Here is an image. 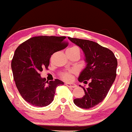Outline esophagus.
<instances>
[{
    "label": "esophagus",
    "mask_w": 132,
    "mask_h": 132,
    "mask_svg": "<svg viewBox=\"0 0 132 132\" xmlns=\"http://www.w3.org/2000/svg\"><path fill=\"white\" fill-rule=\"evenodd\" d=\"M66 86L69 87H71V88H75V87H77V85H76L75 84L66 83Z\"/></svg>",
    "instance_id": "1"
}]
</instances>
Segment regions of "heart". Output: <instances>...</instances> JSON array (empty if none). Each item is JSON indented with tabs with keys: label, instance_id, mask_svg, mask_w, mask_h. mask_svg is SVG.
Here are the masks:
<instances>
[{
	"label": "heart",
	"instance_id": "obj_1",
	"mask_svg": "<svg viewBox=\"0 0 132 132\" xmlns=\"http://www.w3.org/2000/svg\"><path fill=\"white\" fill-rule=\"evenodd\" d=\"M68 52H74V53H78L80 54V50L77 47H76V46H74V47H70L67 50ZM72 73H73V71H69V72H62L61 74V76L62 79H64V80H66V81H69L72 79Z\"/></svg>",
	"mask_w": 132,
	"mask_h": 132
}]
</instances>
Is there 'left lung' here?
Segmentation results:
<instances>
[{
    "label": "left lung",
    "mask_w": 132,
    "mask_h": 132,
    "mask_svg": "<svg viewBox=\"0 0 132 132\" xmlns=\"http://www.w3.org/2000/svg\"><path fill=\"white\" fill-rule=\"evenodd\" d=\"M84 52L87 65L80 74V82L87 83L88 88H83L84 96L74 100L76 106L89 109L101 103L108 93L116 77L117 61L113 52L93 41L68 37Z\"/></svg>",
    "instance_id": "left-lung-1"
}]
</instances>
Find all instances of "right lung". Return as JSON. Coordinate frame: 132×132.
<instances>
[{"instance_id": "obj_1", "label": "right lung", "mask_w": 132, "mask_h": 132, "mask_svg": "<svg viewBox=\"0 0 132 132\" xmlns=\"http://www.w3.org/2000/svg\"><path fill=\"white\" fill-rule=\"evenodd\" d=\"M65 38L34 37L16 49L11 64L13 79L20 95L32 105L48 106L53 100L56 87L64 84L59 79L46 81L40 77V73L44 68H48L51 55L67 47Z\"/></svg>"}]
</instances>
